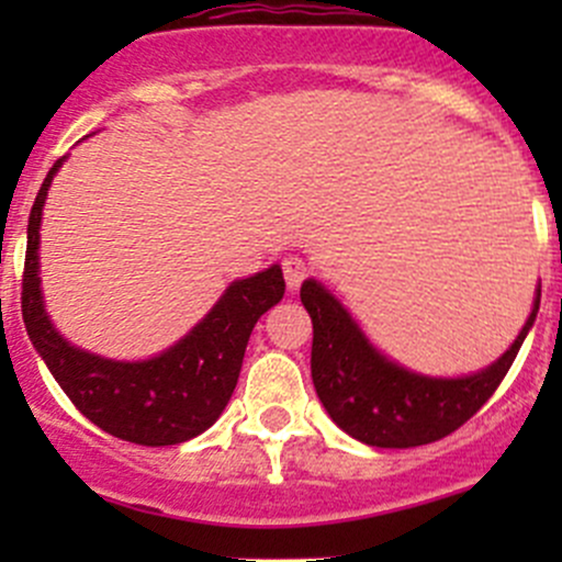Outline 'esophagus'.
<instances>
[{
  "label": "esophagus",
  "mask_w": 562,
  "mask_h": 562,
  "mask_svg": "<svg viewBox=\"0 0 562 562\" xmlns=\"http://www.w3.org/2000/svg\"><path fill=\"white\" fill-rule=\"evenodd\" d=\"M282 271H285V285L291 288V291H296L304 282V277L310 274V266L304 263L299 255H288V258L282 260Z\"/></svg>",
  "instance_id": "obj_1"
}]
</instances>
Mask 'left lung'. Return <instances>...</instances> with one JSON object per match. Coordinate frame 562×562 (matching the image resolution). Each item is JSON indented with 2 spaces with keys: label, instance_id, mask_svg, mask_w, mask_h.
I'll return each instance as SVG.
<instances>
[{
  "label": "left lung",
  "instance_id": "left-lung-1",
  "mask_svg": "<svg viewBox=\"0 0 562 562\" xmlns=\"http://www.w3.org/2000/svg\"><path fill=\"white\" fill-rule=\"evenodd\" d=\"M302 304L313 317V383L331 422L378 449L435 443L462 427L512 370L541 304V282L522 331L506 353L473 375L435 378L396 364L370 342L323 282L304 280Z\"/></svg>",
  "mask_w": 562,
  "mask_h": 562
}]
</instances>
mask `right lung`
<instances>
[{
    "mask_svg": "<svg viewBox=\"0 0 562 562\" xmlns=\"http://www.w3.org/2000/svg\"><path fill=\"white\" fill-rule=\"evenodd\" d=\"M67 157L54 162L26 228L21 313L32 345L72 405L113 438L176 446L206 432L228 405L258 317L285 293L280 263L234 280L212 310L162 353L116 361L67 342L45 313L40 288V223L48 187Z\"/></svg>",
    "mask_w": 562,
    "mask_h": 562,
    "instance_id": "add662e5",
    "label": "right lung"
}]
</instances>
